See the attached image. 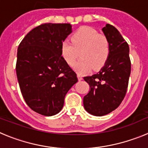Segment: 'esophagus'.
<instances>
[{
  "mask_svg": "<svg viewBox=\"0 0 148 148\" xmlns=\"http://www.w3.org/2000/svg\"><path fill=\"white\" fill-rule=\"evenodd\" d=\"M77 76H78V79L79 81H82V79H83V76H82L81 74H78V75H77Z\"/></svg>",
  "mask_w": 148,
  "mask_h": 148,
  "instance_id": "1",
  "label": "esophagus"
}]
</instances>
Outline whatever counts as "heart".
Instances as JSON below:
<instances>
[{"mask_svg": "<svg viewBox=\"0 0 148 148\" xmlns=\"http://www.w3.org/2000/svg\"><path fill=\"white\" fill-rule=\"evenodd\" d=\"M71 40L63 41L61 54L70 65H73L79 56L82 57L74 65L78 73H87L92 68L99 70L105 64L110 53V41L106 35L99 34L92 27H82L73 34Z\"/></svg>", "mask_w": 148, "mask_h": 148, "instance_id": "b5f03b06", "label": "heart"}]
</instances>
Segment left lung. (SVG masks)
I'll return each mask as SVG.
<instances>
[{
	"label": "left lung",
	"mask_w": 148,
	"mask_h": 148,
	"mask_svg": "<svg viewBox=\"0 0 148 148\" xmlns=\"http://www.w3.org/2000/svg\"><path fill=\"white\" fill-rule=\"evenodd\" d=\"M110 45L109 58L100 71L84 78L90 92L83 99L90 114L102 116L118 108L125 96L131 71L129 46L118 29L110 24L102 28Z\"/></svg>",
	"instance_id": "1"
}]
</instances>
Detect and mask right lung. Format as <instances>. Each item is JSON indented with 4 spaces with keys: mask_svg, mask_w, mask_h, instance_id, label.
Wrapping results in <instances>:
<instances>
[{
    "mask_svg": "<svg viewBox=\"0 0 148 148\" xmlns=\"http://www.w3.org/2000/svg\"><path fill=\"white\" fill-rule=\"evenodd\" d=\"M72 32L70 23H43L23 38L18 48L16 74L22 95L32 110L51 116L61 110L76 73L61 56Z\"/></svg>",
    "mask_w": 148,
    "mask_h": 148,
    "instance_id": "obj_1",
    "label": "right lung"
}]
</instances>
